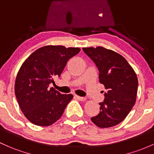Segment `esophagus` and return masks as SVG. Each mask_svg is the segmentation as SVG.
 <instances>
[{
    "mask_svg": "<svg viewBox=\"0 0 154 154\" xmlns=\"http://www.w3.org/2000/svg\"><path fill=\"white\" fill-rule=\"evenodd\" d=\"M75 97H76L78 100H81V101H84V100H86V97H81V96H79V95H75Z\"/></svg>",
    "mask_w": 154,
    "mask_h": 154,
    "instance_id": "obj_1",
    "label": "esophagus"
}]
</instances>
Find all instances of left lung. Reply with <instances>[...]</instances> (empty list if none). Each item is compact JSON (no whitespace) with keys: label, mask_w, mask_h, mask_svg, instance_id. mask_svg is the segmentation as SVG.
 Listing matches in <instances>:
<instances>
[{"label":"left lung","mask_w":154,"mask_h":154,"mask_svg":"<svg viewBox=\"0 0 154 154\" xmlns=\"http://www.w3.org/2000/svg\"><path fill=\"white\" fill-rule=\"evenodd\" d=\"M99 70V82L107 90L100 104V112L91 120L100 128L121 123L136 102L138 80L126 59L115 51L103 47L83 48Z\"/></svg>","instance_id":"1"}]
</instances>
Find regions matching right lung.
<instances>
[{
	"mask_svg": "<svg viewBox=\"0 0 154 154\" xmlns=\"http://www.w3.org/2000/svg\"><path fill=\"white\" fill-rule=\"evenodd\" d=\"M81 51L79 48L47 45L34 51L20 68L14 92L20 108L34 125L48 126L57 121L72 95L61 94L49 84L60 77L67 61Z\"/></svg>",
	"mask_w": 154,
	"mask_h": 154,
	"instance_id": "add662e5",
	"label": "right lung"
}]
</instances>
